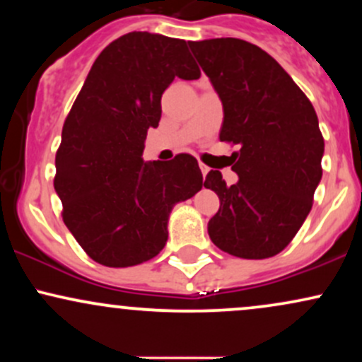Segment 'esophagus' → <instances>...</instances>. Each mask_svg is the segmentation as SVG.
Here are the masks:
<instances>
[{"mask_svg": "<svg viewBox=\"0 0 362 362\" xmlns=\"http://www.w3.org/2000/svg\"><path fill=\"white\" fill-rule=\"evenodd\" d=\"M199 168H201V172H202V175H207V173H209V167H207V165H204V163H199Z\"/></svg>", "mask_w": 362, "mask_h": 362, "instance_id": "obj_1", "label": "esophagus"}]
</instances>
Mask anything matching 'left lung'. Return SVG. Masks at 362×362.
<instances>
[{
    "label": "left lung",
    "mask_w": 362,
    "mask_h": 362,
    "mask_svg": "<svg viewBox=\"0 0 362 362\" xmlns=\"http://www.w3.org/2000/svg\"><path fill=\"white\" fill-rule=\"evenodd\" d=\"M223 102L219 139L238 144L228 187L211 170L204 187L219 197L207 224L218 248L240 259L284 250L313 206L322 180L323 136L313 105L282 66L247 40L189 42Z\"/></svg>",
    "instance_id": "left-lung-1"
}]
</instances>
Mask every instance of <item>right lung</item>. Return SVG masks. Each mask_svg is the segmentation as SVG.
Masks as SVG:
<instances>
[{"instance_id":"1","label":"right lung","mask_w":362,"mask_h":362,"mask_svg":"<svg viewBox=\"0 0 362 362\" xmlns=\"http://www.w3.org/2000/svg\"><path fill=\"white\" fill-rule=\"evenodd\" d=\"M175 76H201L185 40L149 32L119 37L95 59L62 126L54 177L62 221L107 267L156 257L172 207L202 187L197 160L187 153L153 163L141 158Z\"/></svg>"}]
</instances>
